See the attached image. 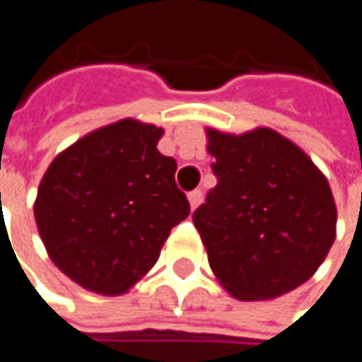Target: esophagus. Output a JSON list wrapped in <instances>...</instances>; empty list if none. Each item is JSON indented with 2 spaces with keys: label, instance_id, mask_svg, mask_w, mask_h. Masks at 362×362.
Instances as JSON below:
<instances>
[{
  "label": "esophagus",
  "instance_id": "1",
  "mask_svg": "<svg viewBox=\"0 0 362 362\" xmlns=\"http://www.w3.org/2000/svg\"><path fill=\"white\" fill-rule=\"evenodd\" d=\"M189 204H191V208L195 209L199 204H202V199H204V193H202V189H193L189 191Z\"/></svg>",
  "mask_w": 362,
  "mask_h": 362
}]
</instances>
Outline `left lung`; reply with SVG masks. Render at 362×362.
<instances>
[{
  "label": "left lung",
  "instance_id": "obj_1",
  "mask_svg": "<svg viewBox=\"0 0 362 362\" xmlns=\"http://www.w3.org/2000/svg\"><path fill=\"white\" fill-rule=\"evenodd\" d=\"M218 183L193 214L214 275L244 301L310 279L336 236L334 197L308 154L275 130H208Z\"/></svg>",
  "mask_w": 362,
  "mask_h": 362
}]
</instances>
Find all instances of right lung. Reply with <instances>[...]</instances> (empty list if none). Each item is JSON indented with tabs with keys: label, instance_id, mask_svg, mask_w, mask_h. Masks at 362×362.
<instances>
[{
	"label": "right lung",
	"instance_id": "obj_1",
	"mask_svg": "<svg viewBox=\"0 0 362 362\" xmlns=\"http://www.w3.org/2000/svg\"><path fill=\"white\" fill-rule=\"evenodd\" d=\"M160 136L153 124L116 122L59 154L40 181V238L52 262L89 291L124 293L189 216L175 158L156 151Z\"/></svg>",
	"mask_w": 362,
	"mask_h": 362
}]
</instances>
